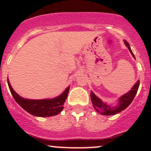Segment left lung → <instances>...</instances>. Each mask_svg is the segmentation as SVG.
<instances>
[{"label": "left lung", "instance_id": "left-lung-1", "mask_svg": "<svg viewBox=\"0 0 151 151\" xmlns=\"http://www.w3.org/2000/svg\"><path fill=\"white\" fill-rule=\"evenodd\" d=\"M124 42H125L126 45L128 47V49H129V51L131 52L132 56L135 58L134 55H133V52L131 51V47H130L129 43H128L126 40H124ZM139 84L140 81H138L136 84L133 85L132 89H131V91H129L128 93H126V94L123 95V96L119 99V106H117L116 107L110 106H108L107 104H106L103 103V101H102L100 99H99L97 96L91 91V99L93 108L96 109V111L99 112V113L101 114L102 115L105 116L114 115V114L119 113L121 111L124 110V109L127 108V107L131 104V103L133 101L135 96H136L137 91H138V87H139Z\"/></svg>", "mask_w": 151, "mask_h": 151}]
</instances>
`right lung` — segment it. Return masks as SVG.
<instances>
[{"mask_svg":"<svg viewBox=\"0 0 151 151\" xmlns=\"http://www.w3.org/2000/svg\"><path fill=\"white\" fill-rule=\"evenodd\" d=\"M8 84L10 92L15 101L29 114L40 117L52 116L60 113L64 108L63 105L66 101V99L67 98L70 89L69 86L60 96L52 99L31 100L26 99L19 96L12 88L8 79Z\"/></svg>","mask_w":151,"mask_h":151,"instance_id":"obj_1","label":"right lung"}]
</instances>
